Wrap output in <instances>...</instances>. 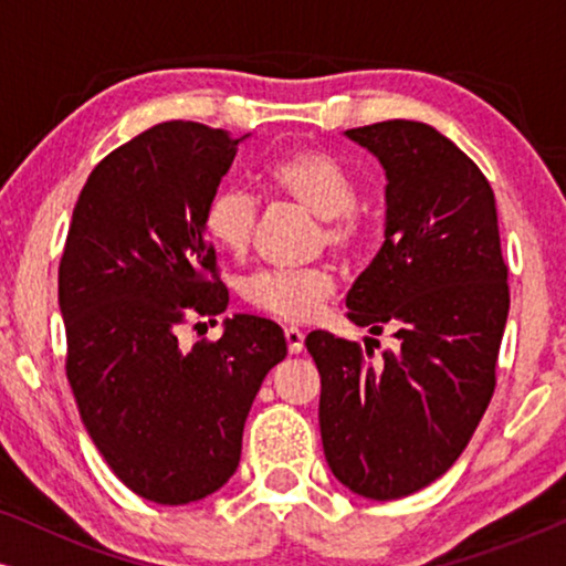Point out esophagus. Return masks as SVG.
Here are the masks:
<instances>
[{
	"label": "esophagus",
	"mask_w": 566,
	"mask_h": 566,
	"mask_svg": "<svg viewBox=\"0 0 566 566\" xmlns=\"http://www.w3.org/2000/svg\"><path fill=\"white\" fill-rule=\"evenodd\" d=\"M285 345H289L291 355H298L304 350V332L296 327H285Z\"/></svg>",
	"instance_id": "obj_1"
}]
</instances>
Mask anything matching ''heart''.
Returning <instances> with one entry per match:
<instances>
[{
    "label": "heart",
    "instance_id": "obj_1",
    "mask_svg": "<svg viewBox=\"0 0 566 566\" xmlns=\"http://www.w3.org/2000/svg\"><path fill=\"white\" fill-rule=\"evenodd\" d=\"M268 182L296 200L306 211L324 219L322 237L329 250L350 254L366 237V221L355 211V185L329 154L312 146H296L268 167ZM260 203L247 188L223 185L211 196L203 213L206 234L221 250L242 254L258 227ZM332 293L335 277L327 268L262 270L247 277L242 296L258 312L283 322H308L319 314Z\"/></svg>",
    "mask_w": 566,
    "mask_h": 566
}]
</instances>
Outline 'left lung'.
I'll return each mask as SVG.
<instances>
[{
    "label": "left lung",
    "instance_id": "left-lung-1",
    "mask_svg": "<svg viewBox=\"0 0 566 566\" xmlns=\"http://www.w3.org/2000/svg\"><path fill=\"white\" fill-rule=\"evenodd\" d=\"M345 136L381 161L384 244L353 283L350 322L397 347L308 332L319 368V430L347 490L399 500L436 482L469 446L494 394L510 291L494 192L428 123L384 120Z\"/></svg>",
    "mask_w": 566,
    "mask_h": 566
}]
</instances>
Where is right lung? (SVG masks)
Here are the masks:
<instances>
[{
    "mask_svg": "<svg viewBox=\"0 0 566 566\" xmlns=\"http://www.w3.org/2000/svg\"><path fill=\"white\" fill-rule=\"evenodd\" d=\"M247 136L169 120L118 146L87 177L59 265L84 428L113 474L159 505L229 482L252 401L289 355L283 329L252 314L223 319L216 343L177 339L188 316L229 306L203 213Z\"/></svg>",
    "mask_w": 566,
    "mask_h": 566,
    "instance_id": "add662e5",
    "label": "right lung"
}]
</instances>
